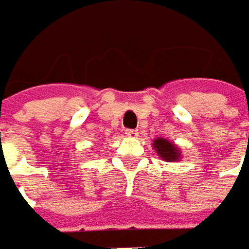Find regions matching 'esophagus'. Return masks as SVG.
Wrapping results in <instances>:
<instances>
[{
	"instance_id": "obj_1",
	"label": "esophagus",
	"mask_w": 249,
	"mask_h": 249,
	"mask_svg": "<svg viewBox=\"0 0 249 249\" xmlns=\"http://www.w3.org/2000/svg\"><path fill=\"white\" fill-rule=\"evenodd\" d=\"M125 134H127L128 137H133V139H134V137L139 136V133H137V130H125Z\"/></svg>"
}]
</instances>
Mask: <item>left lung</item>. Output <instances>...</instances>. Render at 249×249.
Wrapping results in <instances>:
<instances>
[{
  "mask_svg": "<svg viewBox=\"0 0 249 249\" xmlns=\"http://www.w3.org/2000/svg\"><path fill=\"white\" fill-rule=\"evenodd\" d=\"M154 149L157 156L161 157V160L165 161H175V160H180L181 154H180V149L175 143H172L171 141L165 139V137H157L153 143Z\"/></svg>",
  "mask_w": 249,
  "mask_h": 249,
  "instance_id": "1",
  "label": "left lung"
}]
</instances>
